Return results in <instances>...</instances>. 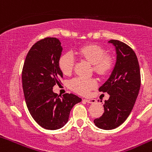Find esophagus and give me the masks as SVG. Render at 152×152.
<instances>
[{"instance_id":"34e87169","label":"esophagus","mask_w":152,"mask_h":152,"mask_svg":"<svg viewBox=\"0 0 152 152\" xmlns=\"http://www.w3.org/2000/svg\"><path fill=\"white\" fill-rule=\"evenodd\" d=\"M84 100L88 103H94L96 102V100L94 99H84Z\"/></svg>"}]
</instances>
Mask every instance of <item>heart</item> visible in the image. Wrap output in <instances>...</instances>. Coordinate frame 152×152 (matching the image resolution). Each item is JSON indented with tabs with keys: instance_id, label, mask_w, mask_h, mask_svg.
I'll list each match as a JSON object with an SVG mask.
<instances>
[{
	"instance_id": "heart-1",
	"label": "heart",
	"mask_w": 152,
	"mask_h": 152,
	"mask_svg": "<svg viewBox=\"0 0 152 152\" xmlns=\"http://www.w3.org/2000/svg\"><path fill=\"white\" fill-rule=\"evenodd\" d=\"M80 57L93 64V68L96 73L104 75L112 66V59L106 56V52L103 48L96 45H88L81 47L77 50ZM58 68L64 75L72 73L75 64V58L71 52H65L61 55L58 61ZM96 86V81L93 78H84L77 77L70 81V88L79 94L87 95L90 91Z\"/></svg>"
}]
</instances>
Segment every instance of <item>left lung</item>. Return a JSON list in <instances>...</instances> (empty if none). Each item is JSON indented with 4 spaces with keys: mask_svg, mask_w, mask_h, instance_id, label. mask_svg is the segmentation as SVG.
Masks as SVG:
<instances>
[{
    "mask_svg": "<svg viewBox=\"0 0 152 152\" xmlns=\"http://www.w3.org/2000/svg\"><path fill=\"white\" fill-rule=\"evenodd\" d=\"M115 46L116 61L108 80L99 88L110 95L104 102V113L94 123L98 128L110 130L117 128L129 116L141 86L139 61L135 52L119 40L108 42Z\"/></svg>",
    "mask_w": 152,
    "mask_h": 152,
    "instance_id": "left-lung-1",
    "label": "left lung"
}]
</instances>
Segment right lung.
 <instances>
[{"label": "right lung", "instance_id": "obj_1", "mask_svg": "<svg viewBox=\"0 0 152 152\" xmlns=\"http://www.w3.org/2000/svg\"><path fill=\"white\" fill-rule=\"evenodd\" d=\"M62 47L59 39L45 38L31 47L24 61L22 84L26 106L32 117L45 129H61L68 121L72 107L81 101L73 94L59 96L53 92L63 73L58 61Z\"/></svg>", "mask_w": 152, "mask_h": 152}]
</instances>
